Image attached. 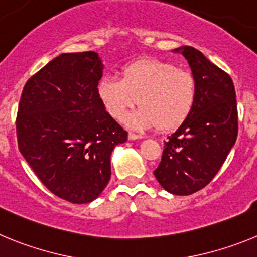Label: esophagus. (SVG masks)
Returning a JSON list of instances; mask_svg holds the SVG:
<instances>
[{"label": "esophagus", "instance_id": "34e87169", "mask_svg": "<svg viewBox=\"0 0 257 257\" xmlns=\"http://www.w3.org/2000/svg\"><path fill=\"white\" fill-rule=\"evenodd\" d=\"M139 139H143L142 135H138V134H133V133L128 134V140H139Z\"/></svg>", "mask_w": 257, "mask_h": 257}]
</instances>
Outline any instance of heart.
<instances>
[{
	"mask_svg": "<svg viewBox=\"0 0 257 257\" xmlns=\"http://www.w3.org/2000/svg\"><path fill=\"white\" fill-rule=\"evenodd\" d=\"M97 96L110 117L122 121L136 104L140 108L127 118L135 130L157 127L162 133L178 128L196 101V79L190 72L158 59H143L124 65L121 79L103 77Z\"/></svg>",
	"mask_w": 257,
	"mask_h": 257,
	"instance_id": "b5f03b06",
	"label": "heart"
}]
</instances>
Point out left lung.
Listing matches in <instances>:
<instances>
[{"instance_id":"1","label":"left lung","mask_w":257,"mask_h":257,"mask_svg":"<svg viewBox=\"0 0 257 257\" xmlns=\"http://www.w3.org/2000/svg\"><path fill=\"white\" fill-rule=\"evenodd\" d=\"M172 51L187 59L196 79V101L187 119L167 136L154 176L171 194L189 196L212 180L235 144L237 100L230 76L199 50L181 46Z\"/></svg>"}]
</instances>
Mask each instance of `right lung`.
I'll return each mask as SVG.
<instances>
[{"label":"right lung","instance_id":"right-lung-1","mask_svg":"<svg viewBox=\"0 0 257 257\" xmlns=\"http://www.w3.org/2000/svg\"><path fill=\"white\" fill-rule=\"evenodd\" d=\"M97 52H65L23 88L18 147L45 187L72 203H90L110 179V156L127 133L97 96Z\"/></svg>","mask_w":257,"mask_h":257}]
</instances>
